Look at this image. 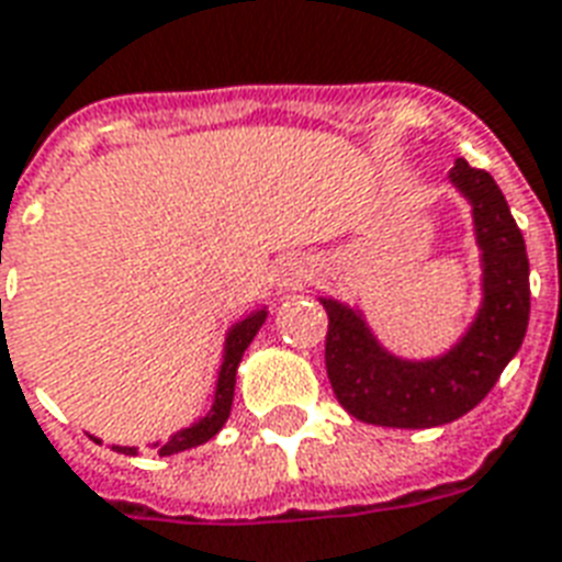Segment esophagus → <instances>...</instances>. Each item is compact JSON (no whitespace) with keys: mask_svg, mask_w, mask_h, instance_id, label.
I'll return each mask as SVG.
<instances>
[{"mask_svg":"<svg viewBox=\"0 0 562 562\" xmlns=\"http://www.w3.org/2000/svg\"><path fill=\"white\" fill-rule=\"evenodd\" d=\"M307 281V263L302 257H286L284 263L278 266V286L281 290H299Z\"/></svg>","mask_w":562,"mask_h":562,"instance_id":"obj_1","label":"esophagus"}]
</instances>
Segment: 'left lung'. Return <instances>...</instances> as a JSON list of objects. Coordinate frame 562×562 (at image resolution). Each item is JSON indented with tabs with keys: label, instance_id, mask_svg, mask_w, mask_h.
I'll return each instance as SVG.
<instances>
[{
	"label": "left lung",
	"instance_id": "left-lung-1",
	"mask_svg": "<svg viewBox=\"0 0 562 562\" xmlns=\"http://www.w3.org/2000/svg\"><path fill=\"white\" fill-rule=\"evenodd\" d=\"M450 183L474 216L483 302L474 323L445 356L408 361L379 344L361 311L319 299L328 314L326 370L337 403L358 420L429 429L468 415L495 387L525 340L530 319V263L525 236L495 177L457 159Z\"/></svg>",
	"mask_w": 562,
	"mask_h": 562
}]
</instances>
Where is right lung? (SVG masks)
I'll use <instances>...</instances> for the list:
<instances>
[{
  "label": "right lung",
  "mask_w": 562,
  "mask_h": 562,
  "mask_svg": "<svg viewBox=\"0 0 562 562\" xmlns=\"http://www.w3.org/2000/svg\"><path fill=\"white\" fill-rule=\"evenodd\" d=\"M266 307H257L248 316H243L239 323L231 326L225 337V356H222V367H218V382H216V400H213V408L206 412L198 424L186 426L180 432L168 438L166 445L159 447V457H171V453H180V450H189V447H198L210 441L216 436L218 429L225 426L227 415H231V406H234V385H236V367L243 361V352L248 349V344L255 340V335L260 331V326L266 323ZM117 453H126V457H136V447H115Z\"/></svg>",
  "instance_id": "1"
}]
</instances>
